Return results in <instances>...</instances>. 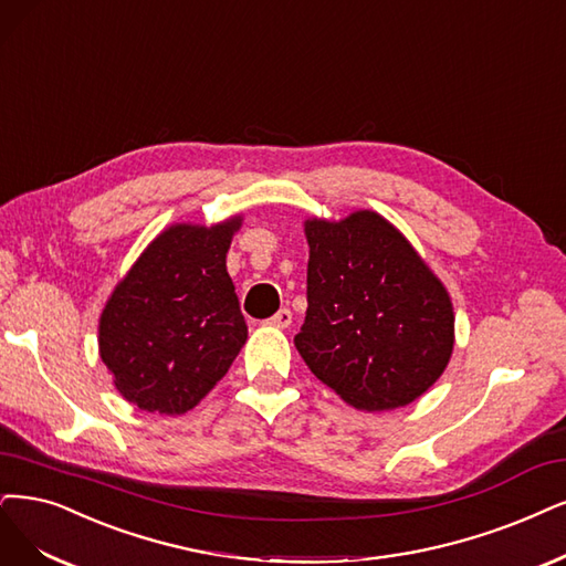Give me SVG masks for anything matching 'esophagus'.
<instances>
[{"label": "esophagus", "mask_w": 566, "mask_h": 566, "mask_svg": "<svg viewBox=\"0 0 566 566\" xmlns=\"http://www.w3.org/2000/svg\"><path fill=\"white\" fill-rule=\"evenodd\" d=\"M268 326H275V328H286V326H291V310H280L277 315H272L268 322H265Z\"/></svg>", "instance_id": "1"}]
</instances>
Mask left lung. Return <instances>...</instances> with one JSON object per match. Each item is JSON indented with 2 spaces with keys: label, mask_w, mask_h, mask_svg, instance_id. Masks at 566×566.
Listing matches in <instances>:
<instances>
[{
  "label": "left lung",
  "mask_w": 566,
  "mask_h": 566,
  "mask_svg": "<svg viewBox=\"0 0 566 566\" xmlns=\"http://www.w3.org/2000/svg\"><path fill=\"white\" fill-rule=\"evenodd\" d=\"M307 312L296 349L357 410L412 403L443 375L454 347L448 289L399 228L359 209L305 219Z\"/></svg>",
  "instance_id": "left-lung-1"
}]
</instances>
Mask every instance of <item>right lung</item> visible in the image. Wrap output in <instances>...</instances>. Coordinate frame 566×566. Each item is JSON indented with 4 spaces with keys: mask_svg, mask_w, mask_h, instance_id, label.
Returning a JSON list of instances; mask_svg holds the SVG:
<instances>
[{
    "mask_svg": "<svg viewBox=\"0 0 566 566\" xmlns=\"http://www.w3.org/2000/svg\"><path fill=\"white\" fill-rule=\"evenodd\" d=\"M242 217L172 223L114 286L99 315V359L125 401L184 415L235 361L247 324L226 270Z\"/></svg>",
    "mask_w": 566,
    "mask_h": 566,
    "instance_id": "add662e5",
    "label": "right lung"
}]
</instances>
